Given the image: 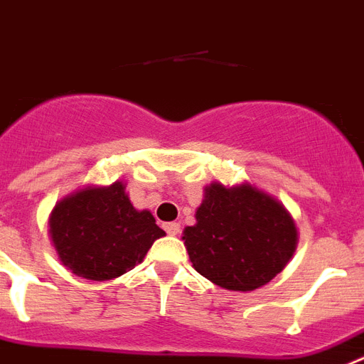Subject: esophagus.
<instances>
[{"instance_id": "1", "label": "esophagus", "mask_w": 364, "mask_h": 364, "mask_svg": "<svg viewBox=\"0 0 364 364\" xmlns=\"http://www.w3.org/2000/svg\"><path fill=\"white\" fill-rule=\"evenodd\" d=\"M164 230H166L170 236H176V235H179L181 225H179V223H176V221H172V223H166V225H164Z\"/></svg>"}]
</instances>
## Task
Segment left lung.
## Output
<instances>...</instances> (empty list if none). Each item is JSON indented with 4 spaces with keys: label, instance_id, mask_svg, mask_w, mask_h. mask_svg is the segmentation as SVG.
Masks as SVG:
<instances>
[{
    "label": "left lung",
    "instance_id": "obj_1",
    "mask_svg": "<svg viewBox=\"0 0 364 364\" xmlns=\"http://www.w3.org/2000/svg\"><path fill=\"white\" fill-rule=\"evenodd\" d=\"M183 240L198 273L225 289L252 291L286 267L299 238L291 214L273 196L249 183H213Z\"/></svg>",
    "mask_w": 364,
    "mask_h": 364
}]
</instances>
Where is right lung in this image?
<instances>
[{
    "instance_id": "obj_1",
    "label": "right lung",
    "mask_w": 364,
    "mask_h": 364,
    "mask_svg": "<svg viewBox=\"0 0 364 364\" xmlns=\"http://www.w3.org/2000/svg\"><path fill=\"white\" fill-rule=\"evenodd\" d=\"M150 210L132 205L126 186H86L55 205L49 236L60 262L77 277L112 280L134 269L164 236Z\"/></svg>"
}]
</instances>
